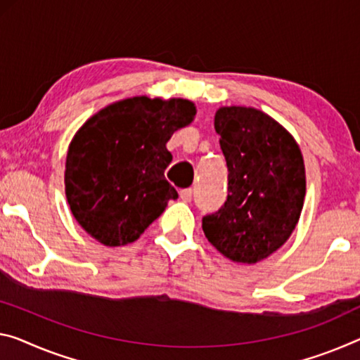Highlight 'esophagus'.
<instances>
[{"label": "esophagus", "mask_w": 360, "mask_h": 360, "mask_svg": "<svg viewBox=\"0 0 360 360\" xmlns=\"http://www.w3.org/2000/svg\"><path fill=\"white\" fill-rule=\"evenodd\" d=\"M191 198H193V190H191V188H185V190L180 191V199H181V201L190 202Z\"/></svg>", "instance_id": "34e87169"}]
</instances>
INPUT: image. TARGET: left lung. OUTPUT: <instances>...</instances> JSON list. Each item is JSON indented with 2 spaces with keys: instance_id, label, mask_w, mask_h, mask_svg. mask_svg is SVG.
Returning a JSON list of instances; mask_svg holds the SVG:
<instances>
[{
  "instance_id": "1",
  "label": "left lung",
  "mask_w": 360,
  "mask_h": 360,
  "mask_svg": "<svg viewBox=\"0 0 360 360\" xmlns=\"http://www.w3.org/2000/svg\"><path fill=\"white\" fill-rule=\"evenodd\" d=\"M214 127L229 169V196L202 217L204 235L230 261L256 264L283 246L300 220L306 196L301 149L254 108H220Z\"/></svg>"
}]
</instances>
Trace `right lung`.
I'll use <instances>...</instances> for the list:
<instances>
[{
  "label": "right lung",
  "mask_w": 360,
  "mask_h": 360,
  "mask_svg": "<svg viewBox=\"0 0 360 360\" xmlns=\"http://www.w3.org/2000/svg\"><path fill=\"white\" fill-rule=\"evenodd\" d=\"M195 114L188 99L135 96L80 127L69 145L64 184L70 211L88 235L104 246L129 245L179 198L164 176L172 162L165 145Z\"/></svg>",
  "instance_id": "add662e5"
}]
</instances>
